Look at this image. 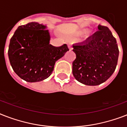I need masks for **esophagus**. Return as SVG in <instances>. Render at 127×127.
Here are the masks:
<instances>
[{
  "label": "esophagus",
  "instance_id": "34e87169",
  "mask_svg": "<svg viewBox=\"0 0 127 127\" xmlns=\"http://www.w3.org/2000/svg\"><path fill=\"white\" fill-rule=\"evenodd\" d=\"M68 47L70 51H71V50L72 49V45H70V44H68Z\"/></svg>",
  "mask_w": 127,
  "mask_h": 127
}]
</instances>
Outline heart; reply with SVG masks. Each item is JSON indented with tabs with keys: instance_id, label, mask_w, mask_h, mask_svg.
I'll list each match as a JSON object with an SVG mask.
<instances>
[{
	"instance_id": "obj_1",
	"label": "heart",
	"mask_w": 127,
	"mask_h": 127,
	"mask_svg": "<svg viewBox=\"0 0 127 127\" xmlns=\"http://www.w3.org/2000/svg\"><path fill=\"white\" fill-rule=\"evenodd\" d=\"M80 33H82V32H80Z\"/></svg>"
}]
</instances>
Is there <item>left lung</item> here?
<instances>
[{
  "label": "left lung",
  "mask_w": 127,
  "mask_h": 127,
  "mask_svg": "<svg viewBox=\"0 0 127 127\" xmlns=\"http://www.w3.org/2000/svg\"><path fill=\"white\" fill-rule=\"evenodd\" d=\"M97 28L89 39L72 45L76 56L72 63V74L76 80L87 86L106 81L114 72L118 61V45L111 32L101 25Z\"/></svg>",
  "instance_id": "8db88e82"
}]
</instances>
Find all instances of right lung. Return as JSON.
Returning a JSON list of instances; mask_svg holds the SVG:
<instances>
[{
    "label": "right lung",
    "instance_id": "obj_1",
    "mask_svg": "<svg viewBox=\"0 0 127 127\" xmlns=\"http://www.w3.org/2000/svg\"><path fill=\"white\" fill-rule=\"evenodd\" d=\"M46 25L32 22L19 26L10 39L8 58L13 70L22 79L37 82L47 78L56 61L69 51L67 45H51Z\"/></svg>",
    "mask_w": 127,
    "mask_h": 127
}]
</instances>
